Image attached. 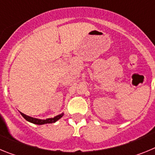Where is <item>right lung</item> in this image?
<instances>
[{
	"instance_id": "obj_1",
	"label": "right lung",
	"mask_w": 155,
	"mask_h": 155,
	"mask_svg": "<svg viewBox=\"0 0 155 155\" xmlns=\"http://www.w3.org/2000/svg\"><path fill=\"white\" fill-rule=\"evenodd\" d=\"M21 113V116L24 117L27 121L28 122H31L32 124H38V125H42V124H53V123H55L56 121H57L58 120L61 118L63 116V113L61 115H58V116H55L54 118H50V119H47L46 120H38V119H35V118H32V117H30V116H26V115H25L24 113Z\"/></svg>"
}]
</instances>
